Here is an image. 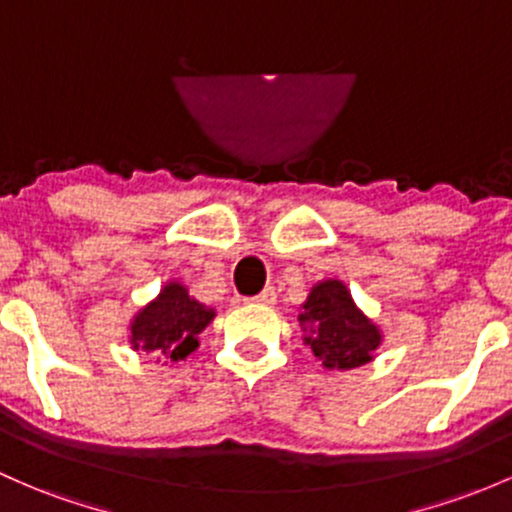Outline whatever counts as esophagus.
Wrapping results in <instances>:
<instances>
[{
  "mask_svg": "<svg viewBox=\"0 0 512 512\" xmlns=\"http://www.w3.org/2000/svg\"><path fill=\"white\" fill-rule=\"evenodd\" d=\"M246 302H258V305H273V302H276V290L266 288L261 295H256V298H249Z\"/></svg>",
  "mask_w": 512,
  "mask_h": 512,
  "instance_id": "34e87169",
  "label": "esophagus"
}]
</instances>
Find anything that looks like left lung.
Masks as SVG:
<instances>
[{"instance_id":"obj_1","label":"left lung","mask_w":512,"mask_h":512,"mask_svg":"<svg viewBox=\"0 0 512 512\" xmlns=\"http://www.w3.org/2000/svg\"><path fill=\"white\" fill-rule=\"evenodd\" d=\"M305 329V344L324 368L364 366L381 344V332L351 300L342 280L317 283L307 295L298 317Z\"/></svg>"}]
</instances>
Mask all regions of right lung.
Here are the masks:
<instances>
[{"mask_svg": "<svg viewBox=\"0 0 512 512\" xmlns=\"http://www.w3.org/2000/svg\"><path fill=\"white\" fill-rule=\"evenodd\" d=\"M212 317L214 310L190 298L185 285L168 283L131 322V346L156 351L168 361H180L197 349V334Z\"/></svg>", "mask_w": 512, "mask_h": 512, "instance_id": "1", "label": "right lung"}]
</instances>
